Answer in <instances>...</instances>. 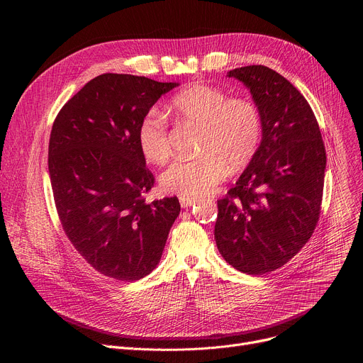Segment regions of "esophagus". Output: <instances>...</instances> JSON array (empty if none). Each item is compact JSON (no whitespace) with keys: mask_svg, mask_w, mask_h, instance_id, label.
Wrapping results in <instances>:
<instances>
[{"mask_svg":"<svg viewBox=\"0 0 363 363\" xmlns=\"http://www.w3.org/2000/svg\"><path fill=\"white\" fill-rule=\"evenodd\" d=\"M179 202H181V206L182 208H188V206L194 205L196 202V198H192V196H179Z\"/></svg>","mask_w":363,"mask_h":363,"instance_id":"34e87169","label":"esophagus"}]
</instances>
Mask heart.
I'll list each match as a JSON object with an SVG mask.
<instances>
[{"instance_id":"obj_1","label":"heart","mask_w":363,"mask_h":363,"mask_svg":"<svg viewBox=\"0 0 363 363\" xmlns=\"http://www.w3.org/2000/svg\"><path fill=\"white\" fill-rule=\"evenodd\" d=\"M171 113L181 122L199 126L194 158L172 162L160 177L161 186L181 196H198L213 191L230 168L245 167L258 150L263 135L262 113L247 97H230L223 89L195 84L174 96ZM142 157L164 164L171 155L167 119L147 112L136 130Z\"/></svg>"}]
</instances>
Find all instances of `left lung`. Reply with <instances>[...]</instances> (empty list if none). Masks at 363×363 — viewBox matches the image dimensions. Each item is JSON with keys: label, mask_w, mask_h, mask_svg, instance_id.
I'll return each mask as SVG.
<instances>
[{"label": "left lung", "mask_w": 363, "mask_h": 363, "mask_svg": "<svg viewBox=\"0 0 363 363\" xmlns=\"http://www.w3.org/2000/svg\"><path fill=\"white\" fill-rule=\"evenodd\" d=\"M262 113L254 158L218 201L216 242L224 260L245 274L284 266L319 221L326 150L316 116L303 94L266 66L230 70Z\"/></svg>", "instance_id": "1"}]
</instances>
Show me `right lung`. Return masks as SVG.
Wrapping results in <instances>:
<instances>
[{"instance_id": "obj_1", "label": "right lung", "mask_w": 363, "mask_h": 363, "mask_svg": "<svg viewBox=\"0 0 363 363\" xmlns=\"http://www.w3.org/2000/svg\"><path fill=\"white\" fill-rule=\"evenodd\" d=\"M179 86L105 73L59 112L48 143V174L63 230L99 273L135 281L158 266L177 196L145 202L155 182L138 146L140 119Z\"/></svg>"}]
</instances>
